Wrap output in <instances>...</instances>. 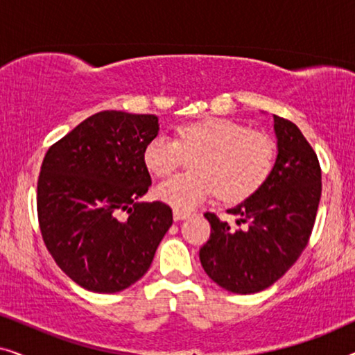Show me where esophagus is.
Here are the masks:
<instances>
[{
    "mask_svg": "<svg viewBox=\"0 0 355 355\" xmlns=\"http://www.w3.org/2000/svg\"><path fill=\"white\" fill-rule=\"evenodd\" d=\"M173 218L176 221H182V220H187V218H191V213H189V211H181V210H174L173 211Z\"/></svg>",
    "mask_w": 355,
    "mask_h": 355,
    "instance_id": "obj_1",
    "label": "esophagus"
}]
</instances>
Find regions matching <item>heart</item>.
<instances>
[{
	"label": "heart",
	"instance_id": "1",
	"mask_svg": "<svg viewBox=\"0 0 355 355\" xmlns=\"http://www.w3.org/2000/svg\"><path fill=\"white\" fill-rule=\"evenodd\" d=\"M191 158L193 171L158 184L155 196L173 208L187 211L216 192L226 203H239L259 192L275 166L276 148L268 135L252 132L245 124L211 118L184 124L178 139L157 134L145 145L144 163L157 178H166Z\"/></svg>",
	"mask_w": 355,
	"mask_h": 355
}]
</instances>
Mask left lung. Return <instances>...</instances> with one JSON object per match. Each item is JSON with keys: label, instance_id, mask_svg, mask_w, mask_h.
<instances>
[{"label": "left lung", "instance_id": "obj_1", "mask_svg": "<svg viewBox=\"0 0 355 355\" xmlns=\"http://www.w3.org/2000/svg\"><path fill=\"white\" fill-rule=\"evenodd\" d=\"M276 155L263 187L230 213L247 223L234 231L213 213L210 239L200 263L223 289L254 294L270 288L295 263L307 245L322 197V169L313 148L297 125L273 116Z\"/></svg>", "mask_w": 355, "mask_h": 355}]
</instances>
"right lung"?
Wrapping results in <instances>:
<instances>
[{"label": "right lung", "instance_id": "right-lung-1", "mask_svg": "<svg viewBox=\"0 0 355 355\" xmlns=\"http://www.w3.org/2000/svg\"><path fill=\"white\" fill-rule=\"evenodd\" d=\"M158 130L155 114L100 111L43 158L37 186L43 241L87 291L111 294L132 286L173 225L166 203L140 202L152 186L144 148Z\"/></svg>", "mask_w": 355, "mask_h": 355}]
</instances>
